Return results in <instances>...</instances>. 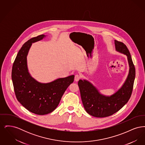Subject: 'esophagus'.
<instances>
[{
	"label": "esophagus",
	"mask_w": 145,
	"mask_h": 145,
	"mask_svg": "<svg viewBox=\"0 0 145 145\" xmlns=\"http://www.w3.org/2000/svg\"><path fill=\"white\" fill-rule=\"evenodd\" d=\"M80 78H81V76L80 75H79V74H76L75 75V77H74V80H75V81L76 82H78L80 79Z\"/></svg>",
	"instance_id": "34e87169"
}]
</instances>
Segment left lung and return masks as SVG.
Returning a JSON list of instances; mask_svg holds the SVG:
<instances>
[{
  "label": "left lung",
  "mask_w": 145,
  "mask_h": 145,
  "mask_svg": "<svg viewBox=\"0 0 145 145\" xmlns=\"http://www.w3.org/2000/svg\"><path fill=\"white\" fill-rule=\"evenodd\" d=\"M117 52L127 56L129 70L122 87L111 96L101 94L96 88L86 80H79L78 86L84 107L90 115L96 117H108L120 110L131 96L135 77V69L129 50L123 43L115 40Z\"/></svg>",
  "instance_id": "1"
}]
</instances>
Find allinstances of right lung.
Segmentation results:
<instances>
[{"label":"right lung","mask_w":145,"mask_h":145,"mask_svg":"<svg viewBox=\"0 0 145 145\" xmlns=\"http://www.w3.org/2000/svg\"><path fill=\"white\" fill-rule=\"evenodd\" d=\"M46 37L41 35L26 42L19 50L13 64L12 80L18 102L28 110L43 115L55 110L64 92L73 82L74 76L58 78L47 83H40L28 71L27 55L32 43Z\"/></svg>","instance_id":"add662e5"}]
</instances>
